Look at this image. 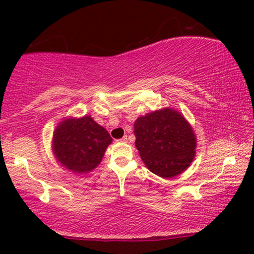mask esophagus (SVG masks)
Returning <instances> with one entry per match:
<instances>
[{
	"label": "esophagus",
	"instance_id": "1",
	"mask_svg": "<svg viewBox=\"0 0 254 254\" xmlns=\"http://www.w3.org/2000/svg\"><path fill=\"white\" fill-rule=\"evenodd\" d=\"M119 142H127L128 141V137L127 136H124V137H121L120 140H118Z\"/></svg>",
	"mask_w": 254,
	"mask_h": 254
}]
</instances>
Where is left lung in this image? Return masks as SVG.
Here are the masks:
<instances>
[{"label":"left lung","instance_id":"1","mask_svg":"<svg viewBox=\"0 0 254 254\" xmlns=\"http://www.w3.org/2000/svg\"><path fill=\"white\" fill-rule=\"evenodd\" d=\"M142 161L155 175L171 178L190 166L195 155L193 129L182 114L171 109L145 114L134 124Z\"/></svg>","mask_w":254,"mask_h":254}]
</instances>
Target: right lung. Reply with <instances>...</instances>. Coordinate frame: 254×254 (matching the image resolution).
<instances>
[{
    "mask_svg": "<svg viewBox=\"0 0 254 254\" xmlns=\"http://www.w3.org/2000/svg\"><path fill=\"white\" fill-rule=\"evenodd\" d=\"M111 142L110 134L91 117L67 119L59 125L53 137V149L58 161L68 170L84 173L102 161Z\"/></svg>",
    "mask_w": 254,
    "mask_h": 254,
    "instance_id": "1",
    "label": "right lung"
}]
</instances>
